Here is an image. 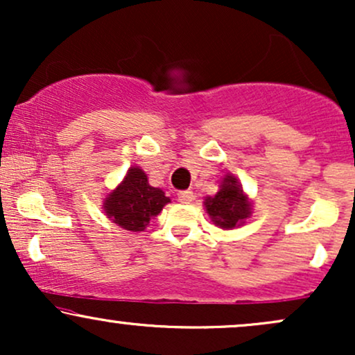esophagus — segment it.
I'll list each match as a JSON object with an SVG mask.
<instances>
[{
  "label": "esophagus",
  "instance_id": "34e87169",
  "mask_svg": "<svg viewBox=\"0 0 355 355\" xmlns=\"http://www.w3.org/2000/svg\"><path fill=\"white\" fill-rule=\"evenodd\" d=\"M193 198H195L193 191H190V190H183L178 193V202H182V203H190Z\"/></svg>",
  "mask_w": 355,
  "mask_h": 355
}]
</instances>
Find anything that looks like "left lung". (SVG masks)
<instances>
[{"mask_svg": "<svg viewBox=\"0 0 355 355\" xmlns=\"http://www.w3.org/2000/svg\"><path fill=\"white\" fill-rule=\"evenodd\" d=\"M205 207L211 220L222 229H234L250 215V203L234 177L223 178L217 195L207 197Z\"/></svg>", "mask_w": 355, "mask_h": 355, "instance_id": "8db88e82", "label": "left lung"}]
</instances>
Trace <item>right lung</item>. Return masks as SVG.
<instances>
[{"label": "right lung", "instance_id": "right-lung-1", "mask_svg": "<svg viewBox=\"0 0 355 355\" xmlns=\"http://www.w3.org/2000/svg\"><path fill=\"white\" fill-rule=\"evenodd\" d=\"M170 202L160 189L148 185V178L141 168L128 170L125 180L105 200V214L121 229L141 232L150 218L158 215Z\"/></svg>", "mask_w": 355, "mask_h": 355}]
</instances>
